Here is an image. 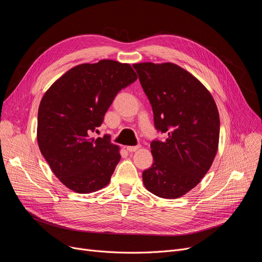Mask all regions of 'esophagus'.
Here are the masks:
<instances>
[{
    "label": "esophagus",
    "instance_id": "1",
    "mask_svg": "<svg viewBox=\"0 0 262 262\" xmlns=\"http://www.w3.org/2000/svg\"><path fill=\"white\" fill-rule=\"evenodd\" d=\"M140 148H141L140 145H137V146H126V149L128 150V152H130V153L136 152V150H138V149H140Z\"/></svg>",
    "mask_w": 262,
    "mask_h": 262
}]
</instances>
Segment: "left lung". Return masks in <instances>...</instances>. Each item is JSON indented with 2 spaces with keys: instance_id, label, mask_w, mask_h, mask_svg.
I'll use <instances>...</instances> for the list:
<instances>
[{
  "instance_id": "obj_1",
  "label": "left lung",
  "mask_w": 262,
  "mask_h": 262,
  "mask_svg": "<svg viewBox=\"0 0 262 262\" xmlns=\"http://www.w3.org/2000/svg\"><path fill=\"white\" fill-rule=\"evenodd\" d=\"M152 105L155 127L166 141L150 143L154 163L142 173L144 187L162 199H178L198 186L219 147L220 116L202 82L172 62L134 63Z\"/></svg>"
}]
</instances>
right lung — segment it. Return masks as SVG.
Listing matches in <instances>:
<instances>
[{
	"mask_svg": "<svg viewBox=\"0 0 262 262\" xmlns=\"http://www.w3.org/2000/svg\"><path fill=\"white\" fill-rule=\"evenodd\" d=\"M129 63L102 59L71 68L46 91L38 109L37 141L58 180L77 193L106 187L121 159L102 125L117 93L137 79Z\"/></svg>",
	"mask_w": 262,
	"mask_h": 262,
	"instance_id": "obj_1",
	"label": "right lung"
}]
</instances>
